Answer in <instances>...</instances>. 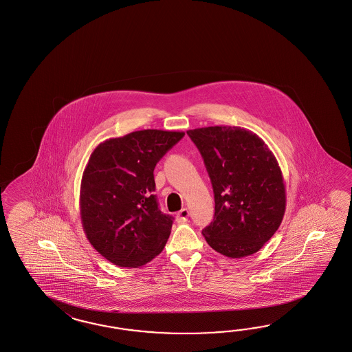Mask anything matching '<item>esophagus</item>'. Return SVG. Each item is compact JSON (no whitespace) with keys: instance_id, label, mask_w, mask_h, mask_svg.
I'll use <instances>...</instances> for the list:
<instances>
[{"instance_id":"obj_1","label":"esophagus","mask_w":352,"mask_h":352,"mask_svg":"<svg viewBox=\"0 0 352 352\" xmlns=\"http://www.w3.org/2000/svg\"><path fill=\"white\" fill-rule=\"evenodd\" d=\"M188 219H189V210H188V208H182V210L176 214V221L180 222V223L188 221Z\"/></svg>"}]
</instances>
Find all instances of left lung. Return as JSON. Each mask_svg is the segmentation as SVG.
Here are the masks:
<instances>
[{"label": "left lung", "instance_id": "obj_1", "mask_svg": "<svg viewBox=\"0 0 352 352\" xmlns=\"http://www.w3.org/2000/svg\"><path fill=\"white\" fill-rule=\"evenodd\" d=\"M188 135L201 151L214 192V217L203 236L230 258L260 251L285 212V185L275 155L261 138L241 127H201Z\"/></svg>", "mask_w": 352, "mask_h": 352}]
</instances>
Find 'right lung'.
Segmentation results:
<instances>
[{
  "mask_svg": "<svg viewBox=\"0 0 352 352\" xmlns=\"http://www.w3.org/2000/svg\"><path fill=\"white\" fill-rule=\"evenodd\" d=\"M184 135L135 131L92 151L80 181V221L91 245L111 263L139 267L163 251L173 217L158 207L153 172Z\"/></svg>",
  "mask_w": 352,
  "mask_h": 352,
  "instance_id": "add662e5",
  "label": "right lung"
}]
</instances>
